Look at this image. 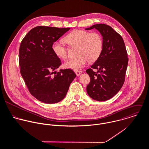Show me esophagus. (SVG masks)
I'll return each instance as SVG.
<instances>
[{
	"label": "esophagus",
	"instance_id": "1",
	"mask_svg": "<svg viewBox=\"0 0 149 149\" xmlns=\"http://www.w3.org/2000/svg\"><path fill=\"white\" fill-rule=\"evenodd\" d=\"M75 72L77 76H79V75H81L82 73V71H75Z\"/></svg>",
	"mask_w": 149,
	"mask_h": 149
}]
</instances>
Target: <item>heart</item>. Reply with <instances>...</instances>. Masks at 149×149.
<instances>
[{
    "label": "heart",
    "instance_id": "heart-1",
    "mask_svg": "<svg viewBox=\"0 0 149 149\" xmlns=\"http://www.w3.org/2000/svg\"><path fill=\"white\" fill-rule=\"evenodd\" d=\"M65 42L71 47H78L77 58L71 59L64 64L66 68L79 71L87 63L96 61L103 48V39L97 32L90 33L85 30H74L64 38ZM52 50L55 55L62 60L68 57V49L62 40L53 43Z\"/></svg>",
    "mask_w": 149,
    "mask_h": 149
}]
</instances>
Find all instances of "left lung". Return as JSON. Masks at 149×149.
I'll list each match as a JSON object with an SVG mask.
<instances>
[{"label":"left lung","mask_w":149,"mask_h":149,"mask_svg":"<svg viewBox=\"0 0 149 149\" xmlns=\"http://www.w3.org/2000/svg\"><path fill=\"white\" fill-rule=\"evenodd\" d=\"M93 28L103 37V48L99 58L86 71L91 78L86 91L92 99L103 102L112 98L122 88L128 58L124 40L118 33L104 24H95L85 29ZM93 69L98 70L97 73Z\"/></svg>","instance_id":"obj_1"}]
</instances>
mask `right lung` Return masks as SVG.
<instances>
[{"label":"right lung","instance_id":"right-lung-1","mask_svg":"<svg viewBox=\"0 0 149 149\" xmlns=\"http://www.w3.org/2000/svg\"><path fill=\"white\" fill-rule=\"evenodd\" d=\"M70 28L38 26L22 39L19 49L20 72L31 94L47 104L61 101L76 77L70 69L57 70L60 59L52 50L53 43Z\"/></svg>","mask_w":149,"mask_h":149}]
</instances>
